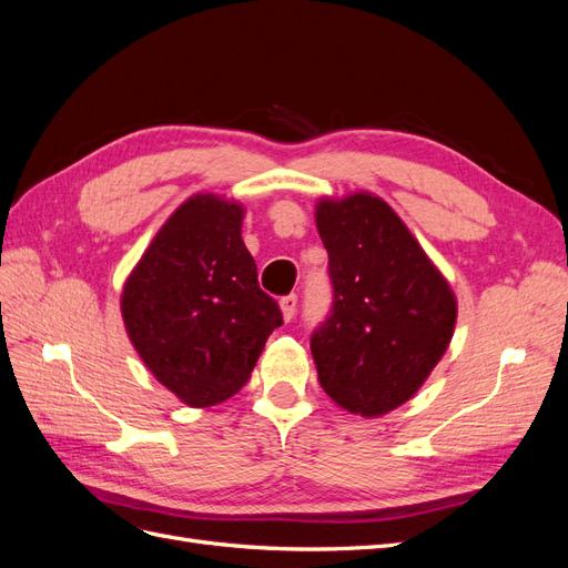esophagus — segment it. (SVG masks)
Segmentation results:
<instances>
[{
	"label": "esophagus",
	"instance_id": "34e87169",
	"mask_svg": "<svg viewBox=\"0 0 568 568\" xmlns=\"http://www.w3.org/2000/svg\"><path fill=\"white\" fill-rule=\"evenodd\" d=\"M296 305H298V296H296V294H288V296H284V298L280 301L282 315H284V320H286V322L294 320V315H296Z\"/></svg>",
	"mask_w": 568,
	"mask_h": 568
}]
</instances>
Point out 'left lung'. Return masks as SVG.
I'll return each mask as SVG.
<instances>
[{"label":"left lung","instance_id":"left-lung-1","mask_svg":"<svg viewBox=\"0 0 568 568\" xmlns=\"http://www.w3.org/2000/svg\"><path fill=\"white\" fill-rule=\"evenodd\" d=\"M332 315L311 338L317 379L351 415L382 417L415 395L448 351L457 298L390 205L369 192L320 199Z\"/></svg>","mask_w":568,"mask_h":568}]
</instances>
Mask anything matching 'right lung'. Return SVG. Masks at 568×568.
<instances>
[{
  "mask_svg": "<svg viewBox=\"0 0 568 568\" xmlns=\"http://www.w3.org/2000/svg\"><path fill=\"white\" fill-rule=\"evenodd\" d=\"M244 205L194 194L165 220L134 265L120 313L146 369L189 407L242 390L280 305L257 286L242 239Z\"/></svg>",
  "mask_w": 568,
  "mask_h": 568,
  "instance_id": "add662e5",
  "label": "right lung"
}]
</instances>
